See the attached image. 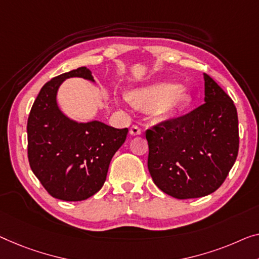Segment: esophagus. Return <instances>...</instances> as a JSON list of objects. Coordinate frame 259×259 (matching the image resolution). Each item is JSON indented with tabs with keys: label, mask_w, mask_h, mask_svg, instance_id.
Segmentation results:
<instances>
[{
	"label": "esophagus",
	"mask_w": 259,
	"mask_h": 259,
	"mask_svg": "<svg viewBox=\"0 0 259 259\" xmlns=\"http://www.w3.org/2000/svg\"><path fill=\"white\" fill-rule=\"evenodd\" d=\"M141 134H142V129L138 125H133L130 128V135H133V136H137V135H141Z\"/></svg>",
	"instance_id": "1"
}]
</instances>
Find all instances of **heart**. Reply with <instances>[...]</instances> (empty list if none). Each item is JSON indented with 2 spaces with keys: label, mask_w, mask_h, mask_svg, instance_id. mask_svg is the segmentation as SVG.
<instances>
[{
  "label": "heart",
  "mask_w": 259,
  "mask_h": 259,
  "mask_svg": "<svg viewBox=\"0 0 259 259\" xmlns=\"http://www.w3.org/2000/svg\"><path fill=\"white\" fill-rule=\"evenodd\" d=\"M126 100L141 110L172 116L191 102V95L173 82H157L130 92Z\"/></svg>",
  "instance_id": "obj_1"
}]
</instances>
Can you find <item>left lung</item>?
Listing matches in <instances>:
<instances>
[{
    "label": "left lung",
    "mask_w": 259,
    "mask_h": 259,
    "mask_svg": "<svg viewBox=\"0 0 259 259\" xmlns=\"http://www.w3.org/2000/svg\"><path fill=\"white\" fill-rule=\"evenodd\" d=\"M204 103L146 130L148 167L159 190L176 199L215 192L237 158L238 117L233 100L203 73Z\"/></svg>",
    "instance_id": "8db88e82"
}]
</instances>
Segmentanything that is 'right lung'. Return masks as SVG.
Masks as SVG:
<instances>
[{
	"label": "right lung",
	"instance_id": "obj_1",
	"mask_svg": "<svg viewBox=\"0 0 259 259\" xmlns=\"http://www.w3.org/2000/svg\"><path fill=\"white\" fill-rule=\"evenodd\" d=\"M69 78L95 82L87 67L50 80L34 100L28 118L30 167L53 198L82 201L101 190L110 160L125 142L128 128L100 121L76 122L60 110L57 93Z\"/></svg>",
	"mask_w": 259,
	"mask_h": 259
}]
</instances>
